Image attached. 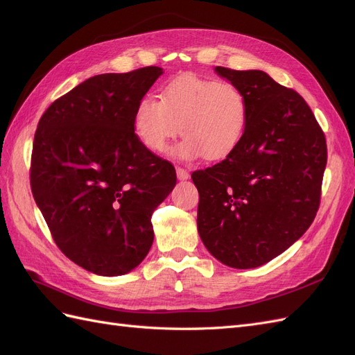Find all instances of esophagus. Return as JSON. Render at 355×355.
Here are the masks:
<instances>
[{
    "instance_id": "1",
    "label": "esophagus",
    "mask_w": 355,
    "mask_h": 355,
    "mask_svg": "<svg viewBox=\"0 0 355 355\" xmlns=\"http://www.w3.org/2000/svg\"><path fill=\"white\" fill-rule=\"evenodd\" d=\"M176 175H178V179L180 180H185L189 178V171L187 168H182V167H176Z\"/></svg>"
}]
</instances>
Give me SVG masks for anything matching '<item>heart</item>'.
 Listing matches in <instances>:
<instances>
[{
    "instance_id": "1",
    "label": "heart",
    "mask_w": 355,
    "mask_h": 355,
    "mask_svg": "<svg viewBox=\"0 0 355 355\" xmlns=\"http://www.w3.org/2000/svg\"><path fill=\"white\" fill-rule=\"evenodd\" d=\"M159 99L144 96L133 114V128L149 151H164L182 132L175 155L180 159H222L243 141L249 101L237 84L180 75L168 81Z\"/></svg>"
}]
</instances>
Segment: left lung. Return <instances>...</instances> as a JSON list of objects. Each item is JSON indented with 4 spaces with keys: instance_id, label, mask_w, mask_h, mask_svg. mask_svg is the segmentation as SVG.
Instances as JSON below:
<instances>
[{
    "instance_id": "1",
    "label": "left lung",
    "mask_w": 355,
    "mask_h": 355,
    "mask_svg": "<svg viewBox=\"0 0 355 355\" xmlns=\"http://www.w3.org/2000/svg\"><path fill=\"white\" fill-rule=\"evenodd\" d=\"M249 101L243 141L220 163L197 170V228L207 250L239 270L288 249L313 223L327 163L323 130L302 96L263 71L216 67Z\"/></svg>"
}]
</instances>
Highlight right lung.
Listing matches in <instances>:
<instances>
[{"mask_svg":"<svg viewBox=\"0 0 355 355\" xmlns=\"http://www.w3.org/2000/svg\"><path fill=\"white\" fill-rule=\"evenodd\" d=\"M163 73H101L53 102L31 155L32 196L60 252L93 274L130 272L151 249L155 207L176 170L139 141L137 102Z\"/></svg>","mask_w":355,"mask_h":355,"instance_id":"obj_1","label":"right lung"}]
</instances>
